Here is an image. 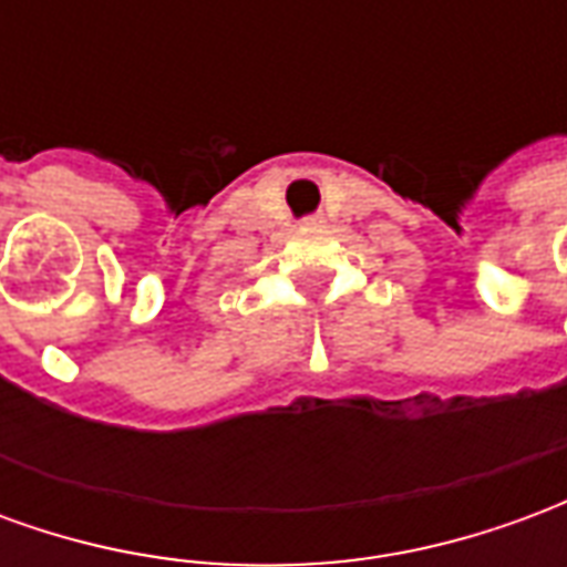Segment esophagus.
<instances>
[{
    "mask_svg": "<svg viewBox=\"0 0 567 567\" xmlns=\"http://www.w3.org/2000/svg\"><path fill=\"white\" fill-rule=\"evenodd\" d=\"M307 224H319V218H309V221Z\"/></svg>",
    "mask_w": 567,
    "mask_h": 567,
    "instance_id": "1",
    "label": "esophagus"
}]
</instances>
